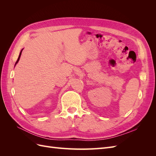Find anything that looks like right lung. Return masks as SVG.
Here are the masks:
<instances>
[{
	"label": "right lung",
	"instance_id": "obj_1",
	"mask_svg": "<svg viewBox=\"0 0 156 156\" xmlns=\"http://www.w3.org/2000/svg\"><path fill=\"white\" fill-rule=\"evenodd\" d=\"M23 50V49H21V52H20V55H19V57H18V58H17V62H16V64H15V66L17 64V62H19V60H20V57H21V53H22V51Z\"/></svg>",
	"mask_w": 156,
	"mask_h": 156
}]
</instances>
